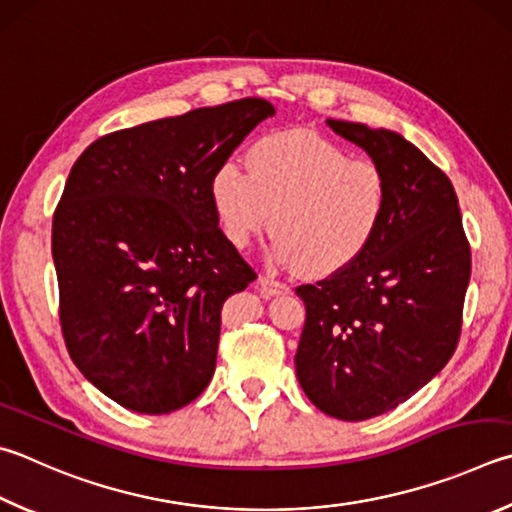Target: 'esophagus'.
Segmentation results:
<instances>
[{
    "mask_svg": "<svg viewBox=\"0 0 512 512\" xmlns=\"http://www.w3.org/2000/svg\"><path fill=\"white\" fill-rule=\"evenodd\" d=\"M257 282H259V288H262V293L266 297L291 293V288H288L284 282H277V280H273V277H268V275H262Z\"/></svg>",
    "mask_w": 512,
    "mask_h": 512,
    "instance_id": "34e87169",
    "label": "esophagus"
}]
</instances>
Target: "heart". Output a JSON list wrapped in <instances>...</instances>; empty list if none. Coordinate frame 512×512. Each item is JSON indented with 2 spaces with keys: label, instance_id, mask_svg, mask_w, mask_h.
Masks as SVG:
<instances>
[{
  "label": "heart",
  "instance_id": "b5f03b06",
  "mask_svg": "<svg viewBox=\"0 0 512 512\" xmlns=\"http://www.w3.org/2000/svg\"><path fill=\"white\" fill-rule=\"evenodd\" d=\"M210 199L235 248H246L271 224L275 262L333 275L374 244L389 208V183L378 163L353 159L331 138L282 129L257 138L248 167L221 161L210 176Z\"/></svg>",
  "mask_w": 512,
  "mask_h": 512
}]
</instances>
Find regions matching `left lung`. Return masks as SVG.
Returning a JSON list of instances; mask_svg holds the SVG:
<instances>
[{
  "instance_id": "8db88e82",
  "label": "left lung",
  "mask_w": 512,
  "mask_h": 512,
  "mask_svg": "<svg viewBox=\"0 0 512 512\" xmlns=\"http://www.w3.org/2000/svg\"><path fill=\"white\" fill-rule=\"evenodd\" d=\"M389 183L378 237L356 264L297 286L306 322L295 374L309 401L365 421L412 398L448 365L461 333L470 246L452 183L392 129L329 118Z\"/></svg>"
}]
</instances>
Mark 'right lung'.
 Returning a JSON list of instances; mask_svg holds the SVG:
<instances>
[{"instance_id":"add662e5","label":"right lung","mask_w":512,"mask_h":512,"mask_svg":"<svg viewBox=\"0 0 512 512\" xmlns=\"http://www.w3.org/2000/svg\"><path fill=\"white\" fill-rule=\"evenodd\" d=\"M273 114L244 98L152 120L71 167L51 239L64 342L127 410H181L215 374L221 306L257 275L219 228L210 176Z\"/></svg>"}]
</instances>
